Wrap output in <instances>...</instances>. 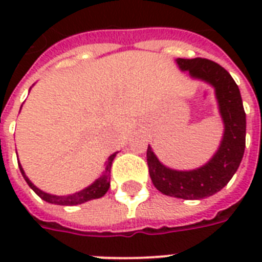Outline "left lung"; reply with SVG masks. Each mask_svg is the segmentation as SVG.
Segmentation results:
<instances>
[{
  "label": "left lung",
  "mask_w": 262,
  "mask_h": 262,
  "mask_svg": "<svg viewBox=\"0 0 262 262\" xmlns=\"http://www.w3.org/2000/svg\"><path fill=\"white\" fill-rule=\"evenodd\" d=\"M177 63L194 79L215 88L223 118L224 135L213 158L205 166L190 171H177L159 162L148 145L147 162L152 183L170 197L201 200L222 190L235 174L244 158L246 144V114L239 88L223 67L207 58H178Z\"/></svg>",
  "instance_id": "8db88e82"
}]
</instances>
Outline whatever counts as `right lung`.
<instances>
[{"label":"right lung","instance_id":"right-lung-1","mask_svg":"<svg viewBox=\"0 0 262 262\" xmlns=\"http://www.w3.org/2000/svg\"><path fill=\"white\" fill-rule=\"evenodd\" d=\"M115 155H117V154H113V155L107 159L104 172H103L91 186L85 187L83 190L77 191L75 194L69 195H54L49 194V193H45V191H42L40 189H38V187L35 186L34 183L28 179V177L26 175V172H24L23 167L20 166V163H18V168H20L23 177L26 179V182L28 183V186H30L42 200H45V201H47V203L50 204H57V205H77V204H83L85 203V201H90V200L100 199V197H103V195L106 194L107 190H108V187H110V170Z\"/></svg>","mask_w":262,"mask_h":262}]
</instances>
